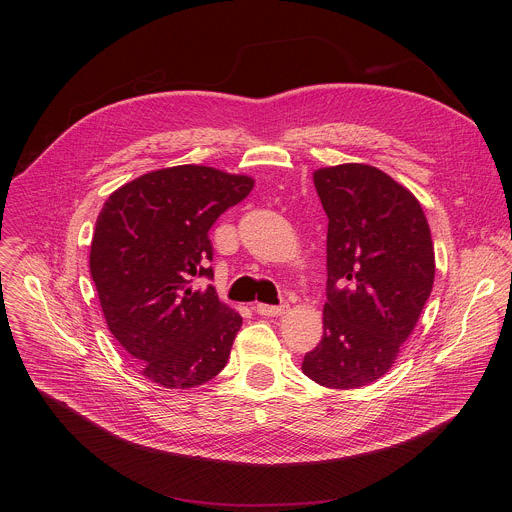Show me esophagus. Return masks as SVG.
<instances>
[{
    "label": "esophagus",
    "mask_w": 512,
    "mask_h": 512,
    "mask_svg": "<svg viewBox=\"0 0 512 512\" xmlns=\"http://www.w3.org/2000/svg\"><path fill=\"white\" fill-rule=\"evenodd\" d=\"M287 304H279V306H267V304H257L255 310L259 316H283L287 312Z\"/></svg>",
    "instance_id": "obj_1"
}]
</instances>
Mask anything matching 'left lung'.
I'll return each mask as SVG.
<instances>
[{
  "label": "left lung",
  "mask_w": 512,
  "mask_h": 512,
  "mask_svg": "<svg viewBox=\"0 0 512 512\" xmlns=\"http://www.w3.org/2000/svg\"><path fill=\"white\" fill-rule=\"evenodd\" d=\"M328 214L326 306L306 377L328 389L381 379L431 294L435 255L417 198L383 170L342 164L314 172Z\"/></svg>",
  "instance_id": "left-lung-1"
}]
</instances>
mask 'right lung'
I'll return each instance as SVG.
<instances>
[{"label":"right lung","instance_id":"right-lung-1","mask_svg":"<svg viewBox=\"0 0 512 512\" xmlns=\"http://www.w3.org/2000/svg\"><path fill=\"white\" fill-rule=\"evenodd\" d=\"M253 178L174 166L117 188L91 243V277L111 334L166 389L198 387L225 369L243 318L212 285L210 227L253 190Z\"/></svg>","mask_w":512,"mask_h":512}]
</instances>
